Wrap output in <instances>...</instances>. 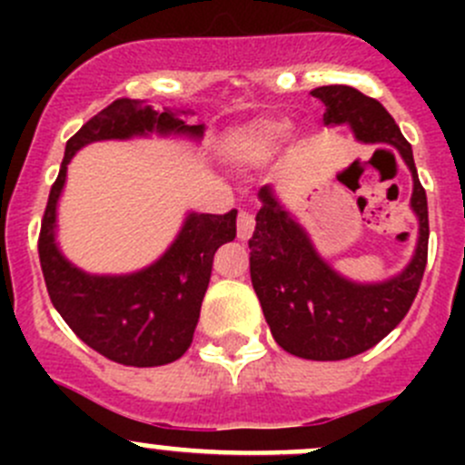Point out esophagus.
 Here are the masks:
<instances>
[{
  "label": "esophagus",
  "mask_w": 465,
  "mask_h": 465,
  "mask_svg": "<svg viewBox=\"0 0 465 465\" xmlns=\"http://www.w3.org/2000/svg\"><path fill=\"white\" fill-rule=\"evenodd\" d=\"M254 215H252L250 211H241V213H238V238H241V241H250L252 233H254Z\"/></svg>",
  "instance_id": "esophagus-1"
}]
</instances>
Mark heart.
Instances as JSON below:
<instances>
[{"mask_svg": "<svg viewBox=\"0 0 465 465\" xmlns=\"http://www.w3.org/2000/svg\"><path fill=\"white\" fill-rule=\"evenodd\" d=\"M290 124L281 119H256L229 137V157L238 163L267 162L288 139Z\"/></svg>", "mask_w": 465, "mask_h": 465, "instance_id": "b5f03b06", "label": "heart"}]
</instances>
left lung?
<instances>
[{
    "mask_svg": "<svg viewBox=\"0 0 465 465\" xmlns=\"http://www.w3.org/2000/svg\"><path fill=\"white\" fill-rule=\"evenodd\" d=\"M311 94L326 105V125H349L358 142L389 143L401 153L411 173L410 206L419 220L414 256L405 270L384 281L360 283L322 259L272 186L259 191L262 206L250 238V274L272 337L297 358L332 362L376 346L410 311L428 262V198L411 145L376 98L349 85L317 87Z\"/></svg>",
    "mask_w": 465,
    "mask_h": 465,
    "instance_id": "8db88e82",
    "label": "left lung"
}]
</instances>
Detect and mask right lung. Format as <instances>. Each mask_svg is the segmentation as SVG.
<instances>
[{"label": "right lung", "instance_id": "right-lung-1", "mask_svg": "<svg viewBox=\"0 0 465 465\" xmlns=\"http://www.w3.org/2000/svg\"><path fill=\"white\" fill-rule=\"evenodd\" d=\"M182 114L189 112L175 107L159 112L133 98H119L98 112L67 142L42 220L37 252L51 303L87 346L125 367H162L186 353L215 252L236 238L238 211L224 215L189 211L171 247L148 267L130 274H89L74 265L55 241L58 200L69 162L87 143L150 134L200 142L204 125H189Z\"/></svg>", "mask_w": 465, "mask_h": 465}]
</instances>
